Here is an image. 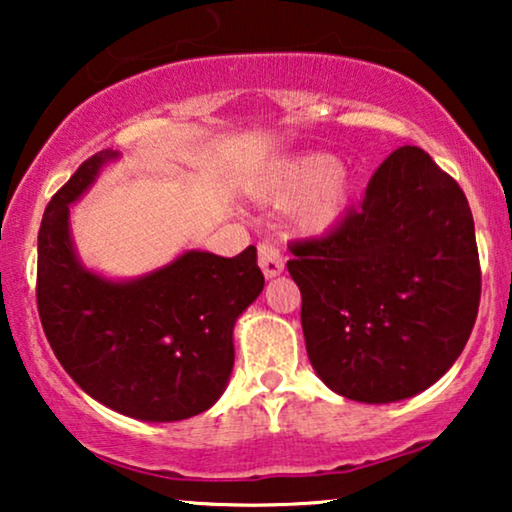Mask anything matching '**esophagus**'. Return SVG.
Returning a JSON list of instances; mask_svg holds the SVG:
<instances>
[{"label": "esophagus", "instance_id": "obj_1", "mask_svg": "<svg viewBox=\"0 0 512 512\" xmlns=\"http://www.w3.org/2000/svg\"><path fill=\"white\" fill-rule=\"evenodd\" d=\"M284 263H286V256L284 251L279 249L277 242L265 240L258 244V265H261L265 277H277L279 272L284 270Z\"/></svg>", "mask_w": 512, "mask_h": 512}]
</instances>
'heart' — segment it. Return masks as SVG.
I'll return each mask as SVG.
<instances>
[{
    "label": "heart",
    "instance_id": "heart-1",
    "mask_svg": "<svg viewBox=\"0 0 512 512\" xmlns=\"http://www.w3.org/2000/svg\"><path fill=\"white\" fill-rule=\"evenodd\" d=\"M300 192L304 195L291 209L293 223L303 233H324L345 212L349 174L324 153L298 158L277 174L268 188V200L289 202Z\"/></svg>",
    "mask_w": 512,
    "mask_h": 512
}]
</instances>
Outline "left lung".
Wrapping results in <instances>:
<instances>
[{
	"label": "left lung",
	"mask_w": 512,
	"mask_h": 512,
	"mask_svg": "<svg viewBox=\"0 0 512 512\" xmlns=\"http://www.w3.org/2000/svg\"><path fill=\"white\" fill-rule=\"evenodd\" d=\"M289 249L307 356L340 396L410 398L464 352L482 289L473 214L429 153L396 149L359 207Z\"/></svg>",
	"instance_id": "obj_1"
}]
</instances>
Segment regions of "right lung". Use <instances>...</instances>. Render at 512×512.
Returning <instances> with one entry per match:
<instances>
[{"mask_svg":"<svg viewBox=\"0 0 512 512\" xmlns=\"http://www.w3.org/2000/svg\"><path fill=\"white\" fill-rule=\"evenodd\" d=\"M114 156L100 151L83 160L48 202L39 228V319L53 354L88 396L144 422H177L223 394L235 319L265 279L256 247L233 258L186 251L125 284L83 270L69 240V202Z\"/></svg>","mask_w":512,"mask_h":512,"instance_id":"1","label":"right lung"}]
</instances>
